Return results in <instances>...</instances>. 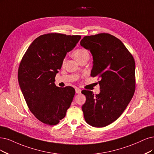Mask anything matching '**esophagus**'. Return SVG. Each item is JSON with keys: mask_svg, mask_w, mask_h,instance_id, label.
Segmentation results:
<instances>
[{"mask_svg": "<svg viewBox=\"0 0 154 154\" xmlns=\"http://www.w3.org/2000/svg\"><path fill=\"white\" fill-rule=\"evenodd\" d=\"M75 93L77 94H81V89H80L78 88H75Z\"/></svg>", "mask_w": 154, "mask_h": 154, "instance_id": "obj_1", "label": "esophagus"}]
</instances>
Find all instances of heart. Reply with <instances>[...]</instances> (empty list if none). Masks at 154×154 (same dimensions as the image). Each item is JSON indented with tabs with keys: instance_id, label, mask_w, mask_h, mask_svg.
<instances>
[{
	"instance_id": "heart-1",
	"label": "heart",
	"mask_w": 154,
	"mask_h": 154,
	"mask_svg": "<svg viewBox=\"0 0 154 154\" xmlns=\"http://www.w3.org/2000/svg\"><path fill=\"white\" fill-rule=\"evenodd\" d=\"M87 56H89V53L86 49H77L74 51L73 53V58L77 61L81 60L82 58H84V57H86ZM65 63V60H64L63 62V64H64Z\"/></svg>"
}]
</instances>
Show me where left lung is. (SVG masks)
Segmentation results:
<instances>
[{"instance_id":"8db88e82","label":"left lung","mask_w":154,"mask_h":154,"mask_svg":"<svg viewBox=\"0 0 154 154\" xmlns=\"http://www.w3.org/2000/svg\"><path fill=\"white\" fill-rule=\"evenodd\" d=\"M80 44L93 56L91 75L101 78L98 94L82 91L86 98L82 110L88 124L103 128L116 121L133 98L135 62L120 40L109 33L86 36Z\"/></svg>"}]
</instances>
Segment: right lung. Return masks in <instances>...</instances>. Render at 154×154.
<instances>
[{
  "instance_id": "1",
  "label": "right lung",
  "mask_w": 154,
  "mask_h": 154,
  "mask_svg": "<svg viewBox=\"0 0 154 154\" xmlns=\"http://www.w3.org/2000/svg\"><path fill=\"white\" fill-rule=\"evenodd\" d=\"M81 35L48 33L35 38L26 50L18 69V82L26 104L40 121L56 125L70 106L75 89L56 87L55 77L67 54Z\"/></svg>"
}]
</instances>
